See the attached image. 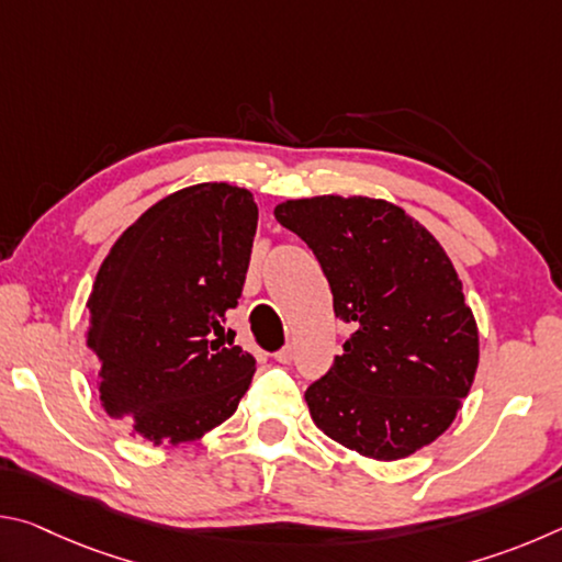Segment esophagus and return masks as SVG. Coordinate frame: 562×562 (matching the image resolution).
<instances>
[{"mask_svg": "<svg viewBox=\"0 0 562 562\" xmlns=\"http://www.w3.org/2000/svg\"><path fill=\"white\" fill-rule=\"evenodd\" d=\"M274 359L282 361V364H290V361L294 359V347H284V349H280L278 355H274Z\"/></svg>", "mask_w": 562, "mask_h": 562, "instance_id": "1", "label": "esophagus"}]
</instances>
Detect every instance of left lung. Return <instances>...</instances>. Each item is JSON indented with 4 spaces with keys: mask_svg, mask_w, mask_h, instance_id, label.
Returning a JSON list of instances; mask_svg holds the SVG:
<instances>
[{
    "mask_svg": "<svg viewBox=\"0 0 562 562\" xmlns=\"http://www.w3.org/2000/svg\"><path fill=\"white\" fill-rule=\"evenodd\" d=\"M322 265L335 315L355 331L304 392L329 439L396 461L449 429L479 367V329L436 237L374 198L319 195L274 207Z\"/></svg>",
    "mask_w": 562,
    "mask_h": 562,
    "instance_id": "left-lung-1",
    "label": "left lung"
}]
</instances>
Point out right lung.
Returning <instances> with one entry per match:
<instances>
[{
  "label": "right lung",
  "instance_id": "right-lung-1",
  "mask_svg": "<svg viewBox=\"0 0 562 562\" xmlns=\"http://www.w3.org/2000/svg\"><path fill=\"white\" fill-rule=\"evenodd\" d=\"M255 231L250 190L190 186L148 207L101 265L87 302L101 404L154 446L201 439L250 386L255 357L221 335Z\"/></svg>",
  "mask_w": 562,
  "mask_h": 562
}]
</instances>
